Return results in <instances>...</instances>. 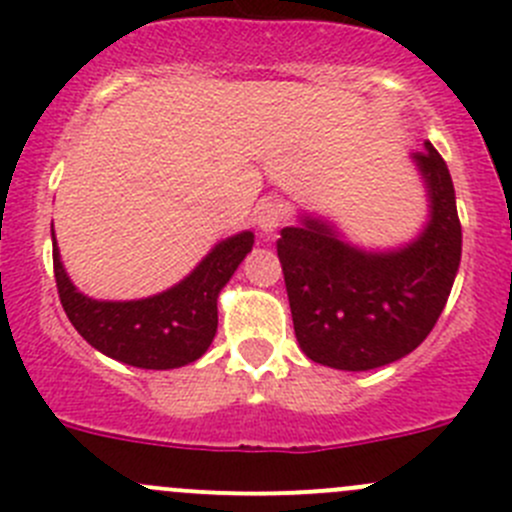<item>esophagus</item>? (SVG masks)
<instances>
[{
  "label": "esophagus",
  "instance_id": "obj_1",
  "mask_svg": "<svg viewBox=\"0 0 512 512\" xmlns=\"http://www.w3.org/2000/svg\"><path fill=\"white\" fill-rule=\"evenodd\" d=\"M282 222H285V207H282V202L262 200L255 207V225L260 227L262 235H272Z\"/></svg>",
  "mask_w": 512,
  "mask_h": 512
}]
</instances>
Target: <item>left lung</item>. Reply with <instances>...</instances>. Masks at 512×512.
I'll use <instances>...</instances> for the list:
<instances>
[{
	"instance_id": "obj_1",
	"label": "left lung",
	"mask_w": 512,
	"mask_h": 512,
	"mask_svg": "<svg viewBox=\"0 0 512 512\" xmlns=\"http://www.w3.org/2000/svg\"><path fill=\"white\" fill-rule=\"evenodd\" d=\"M413 162L428 187L430 220L410 245L370 252L325 220L302 217L277 240L297 342L335 370H375L410 355L438 322L463 252L455 187L425 142Z\"/></svg>"
}]
</instances>
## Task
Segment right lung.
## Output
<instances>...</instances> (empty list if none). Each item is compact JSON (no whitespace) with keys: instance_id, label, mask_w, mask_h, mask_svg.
Wrapping results in <instances>:
<instances>
[{"instance_id":"right-lung-1","label":"right lung","mask_w":512,"mask_h":512,"mask_svg":"<svg viewBox=\"0 0 512 512\" xmlns=\"http://www.w3.org/2000/svg\"><path fill=\"white\" fill-rule=\"evenodd\" d=\"M252 242V232L227 237L170 290L145 300L107 302L92 300L72 285L54 240V280L69 322L94 350L142 370H172L200 360L212 345L217 297L252 250Z\"/></svg>"}]
</instances>
